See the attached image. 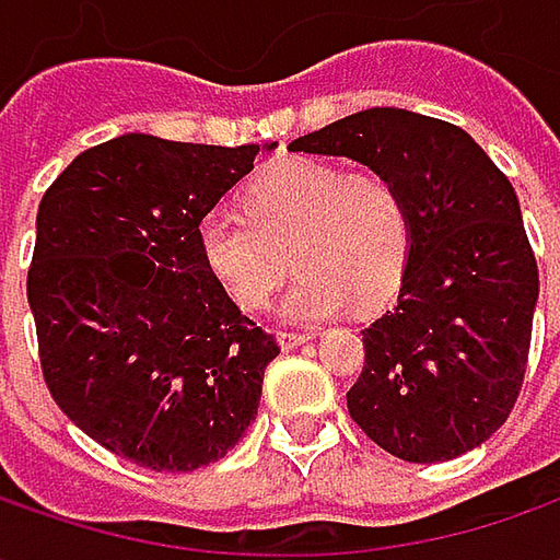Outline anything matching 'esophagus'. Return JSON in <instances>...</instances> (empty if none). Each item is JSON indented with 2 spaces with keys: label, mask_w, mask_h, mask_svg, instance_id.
I'll list each match as a JSON object with an SVG mask.
<instances>
[{
  "label": "esophagus",
  "mask_w": 560,
  "mask_h": 560,
  "mask_svg": "<svg viewBox=\"0 0 560 560\" xmlns=\"http://www.w3.org/2000/svg\"><path fill=\"white\" fill-rule=\"evenodd\" d=\"M308 339H312L308 334H287V330H280V334H277V342H280L283 349H299V346H302V342H308Z\"/></svg>",
  "instance_id": "esophagus-1"
}]
</instances>
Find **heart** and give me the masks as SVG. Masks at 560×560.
<instances>
[{"label":"heart","mask_w":560,"mask_h":560,"mask_svg":"<svg viewBox=\"0 0 560 560\" xmlns=\"http://www.w3.org/2000/svg\"><path fill=\"white\" fill-rule=\"evenodd\" d=\"M246 214L224 208L199 221L205 268L246 308L261 312L302 268L283 317L317 324L352 299L374 305L393 295L411 252V211L386 174L336 162L283 159L243 189Z\"/></svg>","instance_id":"1"}]
</instances>
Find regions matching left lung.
Segmentation results:
<instances>
[{
  "label": "left lung",
  "mask_w": 560,
  "mask_h": 560,
  "mask_svg": "<svg viewBox=\"0 0 560 560\" xmlns=\"http://www.w3.org/2000/svg\"><path fill=\"white\" fill-rule=\"evenodd\" d=\"M386 174L411 211L398 302L364 327L349 415L401 462L458 458L511 415L527 374L539 270L517 192L462 127L368 108L290 142Z\"/></svg>",
  "instance_id": "8db88e82"
}]
</instances>
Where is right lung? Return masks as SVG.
<instances>
[{
  "mask_svg": "<svg viewBox=\"0 0 560 560\" xmlns=\"http://www.w3.org/2000/svg\"><path fill=\"white\" fill-rule=\"evenodd\" d=\"M255 155L124 133L80 152L36 211L27 302L43 380L90 440L140 467L224 458L280 355L199 252V221Z\"/></svg>",
  "mask_w": 560,
  "mask_h": 560,
  "instance_id": "add662e5",
  "label": "right lung"
}]
</instances>
